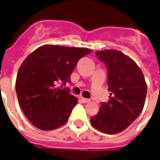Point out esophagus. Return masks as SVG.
I'll list each match as a JSON object with an SVG mask.
<instances>
[{
    "label": "esophagus",
    "instance_id": "obj_1",
    "mask_svg": "<svg viewBox=\"0 0 160 160\" xmlns=\"http://www.w3.org/2000/svg\"><path fill=\"white\" fill-rule=\"evenodd\" d=\"M80 100H81V102L82 103L90 102V99H89V98H82V97L80 98Z\"/></svg>",
    "mask_w": 160,
    "mask_h": 160
}]
</instances>
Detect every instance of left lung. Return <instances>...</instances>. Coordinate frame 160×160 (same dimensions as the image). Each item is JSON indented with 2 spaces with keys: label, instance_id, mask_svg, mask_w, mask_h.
Masks as SVG:
<instances>
[{
  "label": "left lung",
  "instance_id": "1",
  "mask_svg": "<svg viewBox=\"0 0 160 160\" xmlns=\"http://www.w3.org/2000/svg\"><path fill=\"white\" fill-rule=\"evenodd\" d=\"M108 69V102L100 104L99 111L91 118L96 129L105 134H117L127 128L142 112L147 86L140 68L132 59L117 50L96 52Z\"/></svg>",
  "mask_w": 160,
  "mask_h": 160
}]
</instances>
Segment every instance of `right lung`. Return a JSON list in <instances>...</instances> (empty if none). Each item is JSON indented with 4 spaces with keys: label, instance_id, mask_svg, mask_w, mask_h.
<instances>
[{
    "label": "right lung",
    "instance_id": "1",
    "mask_svg": "<svg viewBox=\"0 0 160 160\" xmlns=\"http://www.w3.org/2000/svg\"><path fill=\"white\" fill-rule=\"evenodd\" d=\"M92 52L82 48L46 45L23 61L18 72L16 91L27 119L39 129L52 130L67 122L78 98L68 88L70 76L83 56Z\"/></svg>",
    "mask_w": 160,
    "mask_h": 160
}]
</instances>
